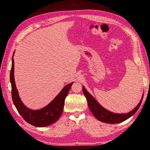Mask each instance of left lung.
<instances>
[{"label":"left lung","instance_id":"1","mask_svg":"<svg viewBox=\"0 0 150 150\" xmlns=\"http://www.w3.org/2000/svg\"><path fill=\"white\" fill-rule=\"evenodd\" d=\"M83 91L84 96L86 98V99H87L89 110L91 111L93 115L99 121L110 124L120 123V122L128 120L129 117L132 116L138 111L143 98V96L138 106L134 108L132 111H131L128 113H125V114H119V113L117 114V113H114L109 111L108 110H106L105 108H104L102 106H101L92 95L90 94L87 91V90L85 89L84 86L83 87Z\"/></svg>","mask_w":150,"mask_h":150}]
</instances>
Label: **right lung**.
Masks as SVG:
<instances>
[{
	"mask_svg": "<svg viewBox=\"0 0 150 150\" xmlns=\"http://www.w3.org/2000/svg\"><path fill=\"white\" fill-rule=\"evenodd\" d=\"M12 67L10 73V80L12 87V98L13 104L24 120L31 125L36 127H45L57 121L62 115L64 101L73 83L65 86L61 91L48 105L38 110H32L22 103L16 88L14 80V61L13 56Z\"/></svg>",
	"mask_w": 150,
	"mask_h": 150,
	"instance_id": "obj_1",
	"label": "right lung"
}]
</instances>
